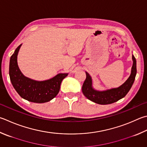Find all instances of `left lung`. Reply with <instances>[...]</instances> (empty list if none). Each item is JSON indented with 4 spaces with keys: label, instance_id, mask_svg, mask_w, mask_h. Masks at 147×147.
<instances>
[{
    "label": "left lung",
    "instance_id": "left-lung-1",
    "mask_svg": "<svg viewBox=\"0 0 147 147\" xmlns=\"http://www.w3.org/2000/svg\"><path fill=\"white\" fill-rule=\"evenodd\" d=\"M133 64L129 78L119 87L105 90H96L92 87V80L90 74L86 73V79L82 85V92L87 99L100 105H107L116 102L124 98L132 87L136 75V60L132 55Z\"/></svg>",
    "mask_w": 147,
    "mask_h": 147
}]
</instances>
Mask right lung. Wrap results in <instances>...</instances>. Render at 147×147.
<instances>
[{
	"label": "right lung",
	"mask_w": 147,
	"mask_h": 147,
	"mask_svg": "<svg viewBox=\"0 0 147 147\" xmlns=\"http://www.w3.org/2000/svg\"><path fill=\"white\" fill-rule=\"evenodd\" d=\"M20 44L10 58L9 74L16 91L24 99L33 103H46L53 99L59 92L60 84L68 73H59L52 78L37 81L25 76L18 67L17 56Z\"/></svg>",
	"instance_id": "obj_1"
}]
</instances>
